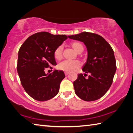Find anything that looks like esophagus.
Returning a JSON list of instances; mask_svg holds the SVG:
<instances>
[{
  "instance_id": "34e87169",
  "label": "esophagus",
  "mask_w": 133,
  "mask_h": 133,
  "mask_svg": "<svg viewBox=\"0 0 133 133\" xmlns=\"http://www.w3.org/2000/svg\"><path fill=\"white\" fill-rule=\"evenodd\" d=\"M69 74V72H67V71H65V75H68Z\"/></svg>"
}]
</instances>
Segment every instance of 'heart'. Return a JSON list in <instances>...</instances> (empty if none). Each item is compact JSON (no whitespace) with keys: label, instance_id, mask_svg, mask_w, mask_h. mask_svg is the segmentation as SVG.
Segmentation results:
<instances>
[{"label":"heart","instance_id":"1","mask_svg":"<svg viewBox=\"0 0 133 133\" xmlns=\"http://www.w3.org/2000/svg\"><path fill=\"white\" fill-rule=\"evenodd\" d=\"M71 45L76 52H82L83 50L82 44L79 42H73L71 44ZM63 46L59 45L57 46L54 51V56L56 59L61 60L62 58ZM81 62L79 61H69L65 60L59 63L58 65V68L60 70L69 72L74 70V69L78 68L81 66Z\"/></svg>","mask_w":133,"mask_h":133}]
</instances>
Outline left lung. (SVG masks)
<instances>
[{
  "label": "left lung",
  "instance_id": "left-lung-1",
  "mask_svg": "<svg viewBox=\"0 0 133 133\" xmlns=\"http://www.w3.org/2000/svg\"><path fill=\"white\" fill-rule=\"evenodd\" d=\"M68 38L83 42L87 48L88 58L83 65V74H78L74 82L76 95L85 101L99 99L108 92L116 71L114 51L102 36L92 32H82ZM87 73H90L88 78Z\"/></svg>",
  "mask_w": 133,
  "mask_h": 133
}]
</instances>
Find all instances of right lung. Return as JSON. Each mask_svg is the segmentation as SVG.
I'll use <instances>...</instances> for the list:
<instances>
[{"label":"right lung","mask_w":133,"mask_h":133,"mask_svg":"<svg viewBox=\"0 0 133 133\" xmlns=\"http://www.w3.org/2000/svg\"><path fill=\"white\" fill-rule=\"evenodd\" d=\"M67 38L66 35L39 32L30 36L20 46L17 72L25 91L36 101H48L59 92L60 83L65 77L64 72L54 70L45 74V69L57 65L54 51Z\"/></svg>","instance_id":"right-lung-1"}]
</instances>
